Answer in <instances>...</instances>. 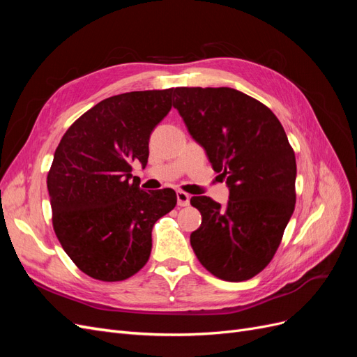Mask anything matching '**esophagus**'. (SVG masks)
Returning a JSON list of instances; mask_svg holds the SVG:
<instances>
[{
	"label": "esophagus",
	"mask_w": 357,
	"mask_h": 357,
	"mask_svg": "<svg viewBox=\"0 0 357 357\" xmlns=\"http://www.w3.org/2000/svg\"><path fill=\"white\" fill-rule=\"evenodd\" d=\"M189 202H190V197L188 195V193L183 190H178L177 192V204L180 205V207H188Z\"/></svg>",
	"instance_id": "obj_1"
}]
</instances>
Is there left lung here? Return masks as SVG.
I'll use <instances>...</instances> for the list:
<instances>
[{"label":"left lung","mask_w":357,"mask_h":357,"mask_svg":"<svg viewBox=\"0 0 357 357\" xmlns=\"http://www.w3.org/2000/svg\"><path fill=\"white\" fill-rule=\"evenodd\" d=\"M174 109L229 188L226 207L192 197L202 222L190 245L202 266L244 282L271 262L294 214L296 159L266 105L232 88H176Z\"/></svg>","instance_id":"left-lung-1"}]
</instances>
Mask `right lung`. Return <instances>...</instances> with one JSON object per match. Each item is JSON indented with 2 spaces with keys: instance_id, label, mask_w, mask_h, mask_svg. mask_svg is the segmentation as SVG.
<instances>
[{
  "instance_id": "1",
  "label": "right lung",
  "mask_w": 357,
  "mask_h": 357,
  "mask_svg": "<svg viewBox=\"0 0 357 357\" xmlns=\"http://www.w3.org/2000/svg\"><path fill=\"white\" fill-rule=\"evenodd\" d=\"M172 92L138 91L102 100L63 134L47 189L53 229L80 271L101 282H122L152 252V229L177 204L172 189L146 192L131 181L143 167L149 138L172 107Z\"/></svg>"
}]
</instances>
